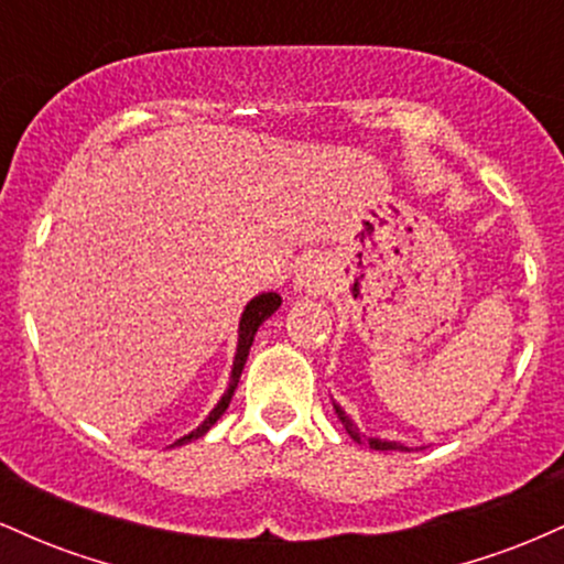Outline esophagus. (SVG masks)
Masks as SVG:
<instances>
[{
    "mask_svg": "<svg viewBox=\"0 0 564 564\" xmlns=\"http://www.w3.org/2000/svg\"><path fill=\"white\" fill-rule=\"evenodd\" d=\"M326 286H328L326 268H323L318 260L304 262L300 268V273H296V291H302V294H307V296H318Z\"/></svg>",
    "mask_w": 564,
    "mask_h": 564,
    "instance_id": "34e87169",
    "label": "esophagus"
}]
</instances>
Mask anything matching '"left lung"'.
Masks as SVG:
<instances>
[{
	"mask_svg": "<svg viewBox=\"0 0 564 564\" xmlns=\"http://www.w3.org/2000/svg\"><path fill=\"white\" fill-rule=\"evenodd\" d=\"M334 411H336V416H339L341 426H345V430H347V435L352 437L355 443L368 445V448H373V451H411V448H405L403 443H398V440H384V437H366V435H360L358 426L352 424V419L347 416L345 408L336 403V400H334Z\"/></svg>",
	"mask_w": 564,
	"mask_h": 564,
	"instance_id": "left-lung-1",
	"label": "left lung"
}]
</instances>
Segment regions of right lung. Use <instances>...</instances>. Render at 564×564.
Returning <instances> with one entry per match:
<instances>
[{"mask_svg": "<svg viewBox=\"0 0 564 564\" xmlns=\"http://www.w3.org/2000/svg\"><path fill=\"white\" fill-rule=\"evenodd\" d=\"M281 302H283L281 294H275V291H264V294L254 296V300L246 304L243 313H241V321H238V345H236V358H232V368H230L228 390L223 392V398L217 400L215 408H212L209 416H206L204 422H200L193 432H187V435H183L180 440H174L170 448H177V445H187V443H193V440L204 437L206 432H209L212 426L217 424V419L223 416L225 411H228V405H230V400H232V392H236L238 379H241L246 358H249V349H251V345H254V336H257V332H260L262 323L268 321L278 307H281Z\"/></svg>", "mask_w": 564, "mask_h": 564, "instance_id": "right-lung-1", "label": "right lung"}]
</instances>
